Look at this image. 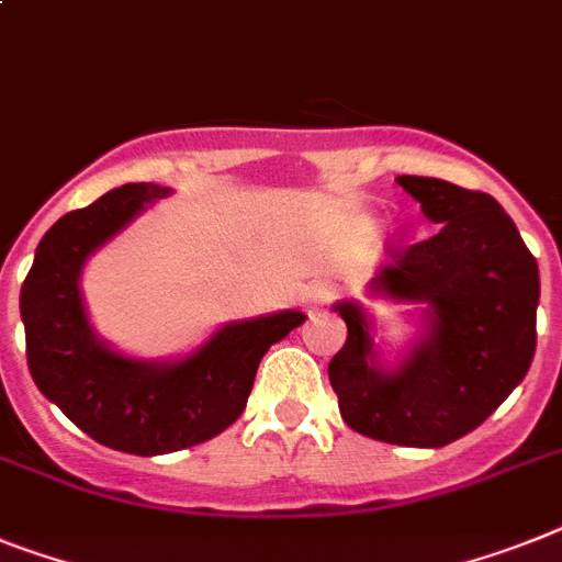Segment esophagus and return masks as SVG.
Returning a JSON list of instances; mask_svg holds the SVG:
<instances>
[{
  "instance_id": "34e87169",
  "label": "esophagus",
  "mask_w": 562,
  "mask_h": 562,
  "mask_svg": "<svg viewBox=\"0 0 562 562\" xmlns=\"http://www.w3.org/2000/svg\"><path fill=\"white\" fill-rule=\"evenodd\" d=\"M333 299H336V286L333 284H315L307 295V301L313 307H324V304H330Z\"/></svg>"
}]
</instances>
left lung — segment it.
<instances>
[{
    "label": "left lung",
    "instance_id": "8db88e82",
    "mask_svg": "<svg viewBox=\"0 0 562 562\" xmlns=\"http://www.w3.org/2000/svg\"><path fill=\"white\" fill-rule=\"evenodd\" d=\"M396 180L437 232L391 249L370 292L425 304V333L398 368L384 370L364 310L338 301L347 341L327 373L341 419L356 434L442 448L480 428L526 379L537 347L540 272L491 194L439 178Z\"/></svg>",
    "mask_w": 562,
    "mask_h": 562
}]
</instances>
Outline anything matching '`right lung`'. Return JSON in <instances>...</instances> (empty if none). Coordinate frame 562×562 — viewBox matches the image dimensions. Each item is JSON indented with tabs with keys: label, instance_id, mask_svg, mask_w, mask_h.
I'll use <instances>...</instances> for the list:
<instances>
[{
	"label": "right lung",
	"instance_id": "1",
	"mask_svg": "<svg viewBox=\"0 0 562 562\" xmlns=\"http://www.w3.org/2000/svg\"><path fill=\"white\" fill-rule=\"evenodd\" d=\"M166 194L155 183H125L59 217L20 292L27 370L42 396L82 434L137 457L192 448L229 428L247 407L263 353L307 318L284 310L232 322L178 361L128 359L100 341L82 304V267Z\"/></svg>",
	"mask_w": 562,
	"mask_h": 562
}]
</instances>
